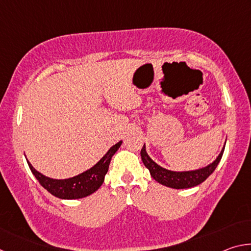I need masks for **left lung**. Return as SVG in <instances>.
I'll return each mask as SVG.
<instances>
[{"label": "left lung", "mask_w": 251, "mask_h": 251, "mask_svg": "<svg viewBox=\"0 0 251 251\" xmlns=\"http://www.w3.org/2000/svg\"><path fill=\"white\" fill-rule=\"evenodd\" d=\"M226 144V143H225ZM225 147L220 151L217 158H216L211 164L208 166L196 169V171H189V172H173L168 171L166 168L160 167L157 165L154 160H152L146 152L145 145L143 146L141 151L142 160L145 167L150 171L151 177L154 178L156 181L159 184L171 187V188L175 189H184V188H190V187H195L202 181H205L208 177H209L219 164L220 159H222L224 154Z\"/></svg>", "instance_id": "1"}]
</instances>
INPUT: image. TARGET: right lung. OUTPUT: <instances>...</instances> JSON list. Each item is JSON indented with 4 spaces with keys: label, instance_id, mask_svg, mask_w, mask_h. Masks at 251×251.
I'll return each instance as SVG.
<instances>
[{
    "label": "right lung",
    "instance_id": "obj_1",
    "mask_svg": "<svg viewBox=\"0 0 251 251\" xmlns=\"http://www.w3.org/2000/svg\"><path fill=\"white\" fill-rule=\"evenodd\" d=\"M122 145V141L112 146L103 158L88 171L67 179H53L37 172L27 160L28 167L40 184L53 196L61 199H78L90 196L95 193L104 182L106 173L108 171L110 159Z\"/></svg>",
    "mask_w": 251,
    "mask_h": 251
}]
</instances>
